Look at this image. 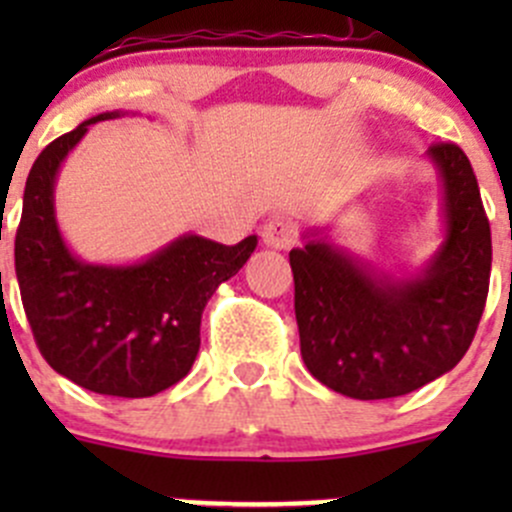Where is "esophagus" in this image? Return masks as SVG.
<instances>
[{"instance_id": "obj_1", "label": "esophagus", "mask_w": 512, "mask_h": 512, "mask_svg": "<svg viewBox=\"0 0 512 512\" xmlns=\"http://www.w3.org/2000/svg\"><path fill=\"white\" fill-rule=\"evenodd\" d=\"M262 240L267 247L275 250H287L294 245V225L285 218H272L262 225Z\"/></svg>"}]
</instances>
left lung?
<instances>
[{
  "label": "left lung",
  "instance_id": "8db88e82",
  "mask_svg": "<svg viewBox=\"0 0 512 512\" xmlns=\"http://www.w3.org/2000/svg\"><path fill=\"white\" fill-rule=\"evenodd\" d=\"M428 158L443 185L446 240L421 275H379L319 235L289 252L302 359L337 394H411L451 371L476 337L493 260L490 223L466 153L433 143Z\"/></svg>",
  "mask_w": 512,
  "mask_h": 512
}]
</instances>
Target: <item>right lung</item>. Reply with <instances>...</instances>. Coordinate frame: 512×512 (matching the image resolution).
Returning a JSON list of instances; mask_svg holds the SVG:
<instances>
[{
	"mask_svg": "<svg viewBox=\"0 0 512 512\" xmlns=\"http://www.w3.org/2000/svg\"><path fill=\"white\" fill-rule=\"evenodd\" d=\"M106 111L51 141L29 170L14 267L41 356L81 389L146 399L178 384L200 349V319L218 285L240 272L257 237L220 245L183 235L136 265H91L66 247L54 183L71 148Z\"/></svg>",
	"mask_w": 512,
	"mask_h": 512,
	"instance_id": "obj_1",
	"label": "right lung"
}]
</instances>
